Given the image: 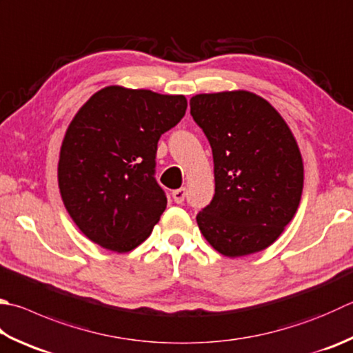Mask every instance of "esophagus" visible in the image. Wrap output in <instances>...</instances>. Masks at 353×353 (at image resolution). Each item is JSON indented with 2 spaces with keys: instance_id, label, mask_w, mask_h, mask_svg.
<instances>
[{
  "instance_id": "1",
  "label": "esophagus",
  "mask_w": 353,
  "mask_h": 353,
  "mask_svg": "<svg viewBox=\"0 0 353 353\" xmlns=\"http://www.w3.org/2000/svg\"><path fill=\"white\" fill-rule=\"evenodd\" d=\"M172 198H174V201L176 204H181L184 201V198H185V189L181 188V189L174 190V192H172Z\"/></svg>"
}]
</instances>
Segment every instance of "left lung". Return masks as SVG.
I'll return each mask as SVG.
<instances>
[{
    "label": "left lung",
    "instance_id": "left-lung-1",
    "mask_svg": "<svg viewBox=\"0 0 353 353\" xmlns=\"http://www.w3.org/2000/svg\"><path fill=\"white\" fill-rule=\"evenodd\" d=\"M190 115L214 155L215 195L196 215L199 230L224 256L264 250L300 205L304 168L294 134L274 105L248 90L192 97Z\"/></svg>",
    "mask_w": 353,
    "mask_h": 353
}]
</instances>
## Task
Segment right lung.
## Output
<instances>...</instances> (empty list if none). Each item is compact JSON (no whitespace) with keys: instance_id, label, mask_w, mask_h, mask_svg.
Here are the masks:
<instances>
[{"instance_id":"add662e5","label":"right lung","mask_w":353,"mask_h":353,"mask_svg":"<svg viewBox=\"0 0 353 353\" xmlns=\"http://www.w3.org/2000/svg\"><path fill=\"white\" fill-rule=\"evenodd\" d=\"M185 109L184 95L108 85L77 112L59 150L58 185L90 241L124 254L152 234L168 205L154 176L158 139Z\"/></svg>"}]
</instances>
